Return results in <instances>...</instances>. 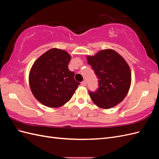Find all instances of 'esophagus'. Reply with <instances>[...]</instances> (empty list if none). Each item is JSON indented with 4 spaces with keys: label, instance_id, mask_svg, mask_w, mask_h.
I'll return each instance as SVG.
<instances>
[{
    "label": "esophagus",
    "instance_id": "obj_1",
    "mask_svg": "<svg viewBox=\"0 0 159 159\" xmlns=\"http://www.w3.org/2000/svg\"><path fill=\"white\" fill-rule=\"evenodd\" d=\"M81 85H82V86H85L87 84H86V81L84 80V81H82V82L81 83Z\"/></svg>",
    "mask_w": 159,
    "mask_h": 159
}]
</instances>
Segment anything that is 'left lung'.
I'll return each mask as SVG.
<instances>
[{
	"mask_svg": "<svg viewBox=\"0 0 159 159\" xmlns=\"http://www.w3.org/2000/svg\"><path fill=\"white\" fill-rule=\"evenodd\" d=\"M99 79V88L89 92L94 104L103 109L116 106L126 97L131 84V71L123 57L112 49L86 57Z\"/></svg>",
	"mask_w": 159,
	"mask_h": 159,
	"instance_id": "1",
	"label": "left lung"
}]
</instances>
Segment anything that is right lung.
<instances>
[{
    "label": "right lung",
    "mask_w": 159,
    "mask_h": 159,
    "mask_svg": "<svg viewBox=\"0 0 159 159\" xmlns=\"http://www.w3.org/2000/svg\"><path fill=\"white\" fill-rule=\"evenodd\" d=\"M71 56L65 50L52 48L33 64L29 85L34 98L48 107H59L71 98L80 84L68 69Z\"/></svg>",
    "instance_id": "obj_1"
}]
</instances>
